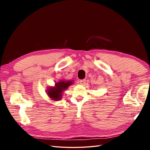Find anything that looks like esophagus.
<instances>
[{
	"label": "esophagus",
	"instance_id": "1",
	"mask_svg": "<svg viewBox=\"0 0 150 150\" xmlns=\"http://www.w3.org/2000/svg\"><path fill=\"white\" fill-rule=\"evenodd\" d=\"M86 79H81V80L79 81V83H80L81 84L84 85L86 83Z\"/></svg>",
	"mask_w": 150,
	"mask_h": 150
}]
</instances>
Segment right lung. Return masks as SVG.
Returning <instances> with one entry per match:
<instances>
[{
  "instance_id": "right-lung-1",
  "label": "right lung",
  "mask_w": 150,
  "mask_h": 150,
  "mask_svg": "<svg viewBox=\"0 0 150 150\" xmlns=\"http://www.w3.org/2000/svg\"><path fill=\"white\" fill-rule=\"evenodd\" d=\"M71 84L72 81H59L55 84V87L48 89V96L54 101L60 100L63 91L66 90Z\"/></svg>"
}]
</instances>
